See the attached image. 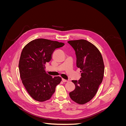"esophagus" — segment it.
Wrapping results in <instances>:
<instances>
[{
	"instance_id": "34e87169",
	"label": "esophagus",
	"mask_w": 126,
	"mask_h": 126,
	"mask_svg": "<svg viewBox=\"0 0 126 126\" xmlns=\"http://www.w3.org/2000/svg\"><path fill=\"white\" fill-rule=\"evenodd\" d=\"M62 80H63V82H68V81L67 80H66V79H62Z\"/></svg>"
}]
</instances>
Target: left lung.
Here are the masks:
<instances>
[{
	"label": "left lung",
	"mask_w": 126,
	"mask_h": 126,
	"mask_svg": "<svg viewBox=\"0 0 126 126\" xmlns=\"http://www.w3.org/2000/svg\"><path fill=\"white\" fill-rule=\"evenodd\" d=\"M74 49L76 65L81 69V77L72 80L74 90L69 93L71 99L78 104L89 102L96 94L104 75L105 66L100 52L90 42L84 39L68 41Z\"/></svg>",
	"instance_id": "obj_1"
}]
</instances>
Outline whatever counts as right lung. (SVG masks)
<instances>
[{
    "label": "right lung",
    "instance_id": "1",
    "mask_svg": "<svg viewBox=\"0 0 126 126\" xmlns=\"http://www.w3.org/2000/svg\"><path fill=\"white\" fill-rule=\"evenodd\" d=\"M64 45L40 38L29 42L22 49L19 62L20 76L26 90L35 100L43 102L49 99L62 81L59 76L52 78L49 75L45 64L50 62L55 49Z\"/></svg>",
    "mask_w": 126,
    "mask_h": 126
}]
</instances>
